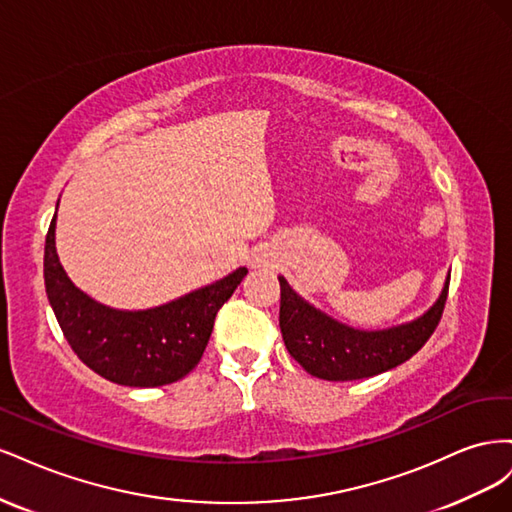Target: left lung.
<instances>
[{
    "mask_svg": "<svg viewBox=\"0 0 512 512\" xmlns=\"http://www.w3.org/2000/svg\"><path fill=\"white\" fill-rule=\"evenodd\" d=\"M280 329L290 356L307 374L322 380H361L408 361L425 346L442 318L448 284L418 320L389 331H354L318 312L280 277Z\"/></svg>",
    "mask_w": 512,
    "mask_h": 512,
    "instance_id": "obj_1",
    "label": "left lung"
}]
</instances>
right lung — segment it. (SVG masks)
Listing matches in <instances>:
<instances>
[{
	"label": "right lung",
	"instance_id": "add662e5",
	"mask_svg": "<svg viewBox=\"0 0 512 512\" xmlns=\"http://www.w3.org/2000/svg\"><path fill=\"white\" fill-rule=\"evenodd\" d=\"M247 269L145 312H119L76 288L55 252V218L44 243V286L74 354L98 376L123 386L177 382L198 365L220 307Z\"/></svg>",
	"mask_w": 512,
	"mask_h": 512
}]
</instances>
